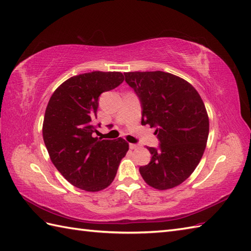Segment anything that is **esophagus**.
Segmentation results:
<instances>
[{"instance_id": "34e87169", "label": "esophagus", "mask_w": 251, "mask_h": 251, "mask_svg": "<svg viewBox=\"0 0 251 251\" xmlns=\"http://www.w3.org/2000/svg\"><path fill=\"white\" fill-rule=\"evenodd\" d=\"M138 148H139V146L136 145V143H129V149H131V150H136Z\"/></svg>"}]
</instances>
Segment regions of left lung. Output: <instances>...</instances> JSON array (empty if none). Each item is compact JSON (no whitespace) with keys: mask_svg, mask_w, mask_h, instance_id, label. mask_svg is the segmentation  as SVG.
<instances>
[{"mask_svg":"<svg viewBox=\"0 0 251 251\" xmlns=\"http://www.w3.org/2000/svg\"><path fill=\"white\" fill-rule=\"evenodd\" d=\"M125 81L142 105V125L155 127L159 148H148L151 162L139 168L146 183L156 190L181 184L204 154L209 119L200 94L192 85L163 71L126 72Z\"/></svg>","mask_w":251,"mask_h":251,"instance_id":"1","label":"left lung"}]
</instances>
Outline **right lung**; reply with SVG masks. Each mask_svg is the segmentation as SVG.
<instances>
[{"instance_id": "obj_1", "label": "right lung", "mask_w": 251, "mask_h": 251, "mask_svg": "<svg viewBox=\"0 0 251 251\" xmlns=\"http://www.w3.org/2000/svg\"><path fill=\"white\" fill-rule=\"evenodd\" d=\"M124 81L121 72L94 71L68 78L46 106L43 139L52 164L69 182L87 192H98L113 182L129 146L123 138L93 137L98 98Z\"/></svg>"}]
</instances>
